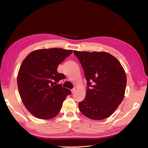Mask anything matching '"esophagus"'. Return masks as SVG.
<instances>
[{"instance_id":"obj_1","label":"esophagus","mask_w":148,"mask_h":148,"mask_svg":"<svg viewBox=\"0 0 148 148\" xmlns=\"http://www.w3.org/2000/svg\"><path fill=\"white\" fill-rule=\"evenodd\" d=\"M71 92H72V94H74L75 92V89L74 88L71 90Z\"/></svg>"}]
</instances>
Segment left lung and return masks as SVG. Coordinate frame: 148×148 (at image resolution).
<instances>
[{"mask_svg":"<svg viewBox=\"0 0 148 148\" xmlns=\"http://www.w3.org/2000/svg\"><path fill=\"white\" fill-rule=\"evenodd\" d=\"M74 53L81 63L88 82L86 97L79 103V110L90 119L107 118L124 99L127 82L124 68L108 52L74 51Z\"/></svg>","mask_w":148,"mask_h":148,"instance_id":"left-lung-1","label":"left lung"}]
</instances>
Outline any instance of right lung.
Instances as JSON below:
<instances>
[{
  "mask_svg": "<svg viewBox=\"0 0 148 148\" xmlns=\"http://www.w3.org/2000/svg\"><path fill=\"white\" fill-rule=\"evenodd\" d=\"M73 50L61 48L41 49L29 54L17 74V86L22 103L33 116L50 119L59 113L71 90L57 83L65 79L57 69Z\"/></svg>",
  "mask_w": 148,
  "mask_h": 148,
  "instance_id": "obj_1",
  "label": "right lung"
}]
</instances>
